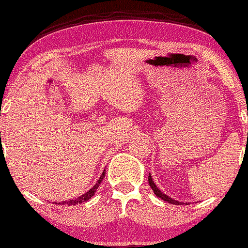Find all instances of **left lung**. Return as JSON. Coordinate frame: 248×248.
Masks as SVG:
<instances>
[{
	"label": "left lung",
	"instance_id": "left-lung-1",
	"mask_svg": "<svg viewBox=\"0 0 248 248\" xmlns=\"http://www.w3.org/2000/svg\"><path fill=\"white\" fill-rule=\"evenodd\" d=\"M148 182H149V186H151L152 189H153L154 194L156 195V197L161 198V199L164 200V201H167V202L173 203V205H184V203H185V202H180V201H178V200H174L170 197H168V195H166L165 193H162L161 190L157 188L156 185H155V182L153 181V178H152V176H151V173H149V175H148Z\"/></svg>",
	"mask_w": 248,
	"mask_h": 248
}]
</instances>
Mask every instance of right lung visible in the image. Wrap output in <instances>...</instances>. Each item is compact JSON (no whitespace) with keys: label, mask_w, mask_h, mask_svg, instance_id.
<instances>
[{"label":"right lung","mask_w":248,"mask_h":248,"mask_svg":"<svg viewBox=\"0 0 248 248\" xmlns=\"http://www.w3.org/2000/svg\"><path fill=\"white\" fill-rule=\"evenodd\" d=\"M105 174H106V170H103L102 174H101V176H100V179H99V180H97L96 184H95L94 186L92 187V188L88 190V192L84 193V194L80 195V197H78V198H76V199H72V200H68V201H61V202H59V203H58V202H55V203H58V205L75 206V205H78V203L86 202V201H88V200L91 199V198L93 197V195L95 194V192H96L97 187L100 186V184H101V182H102V179L105 178Z\"/></svg>","instance_id":"obj_1"}]
</instances>
